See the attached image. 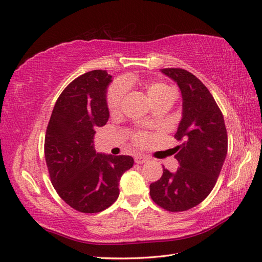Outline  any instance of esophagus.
Returning a JSON list of instances; mask_svg holds the SVG:
<instances>
[{"label":"esophagus","instance_id":"obj_1","mask_svg":"<svg viewBox=\"0 0 262 262\" xmlns=\"http://www.w3.org/2000/svg\"><path fill=\"white\" fill-rule=\"evenodd\" d=\"M148 160V158H146L144 156H141V155H137L135 157V161L137 162V164H144Z\"/></svg>","mask_w":262,"mask_h":262}]
</instances>
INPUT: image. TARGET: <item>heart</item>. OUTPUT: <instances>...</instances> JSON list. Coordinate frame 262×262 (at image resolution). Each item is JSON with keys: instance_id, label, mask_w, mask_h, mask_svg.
Returning a JSON list of instances; mask_svg holds the SVG:
<instances>
[{"instance_id": "heart-1", "label": "heart", "mask_w": 262, "mask_h": 262, "mask_svg": "<svg viewBox=\"0 0 262 262\" xmlns=\"http://www.w3.org/2000/svg\"><path fill=\"white\" fill-rule=\"evenodd\" d=\"M135 85L141 86L142 89L146 92L147 96L151 103L156 106L157 104L162 103V102H169L175 100L176 93L171 87L166 85L165 83L159 82V80H148V82H140L137 77L135 76H129L121 84H116L112 86L108 91L107 94V107L108 111L111 114H116L120 112L122 107V103H123L124 98V93L125 89ZM135 141L138 144H143L147 141V136L143 135V133H137L135 136Z\"/></svg>"}]
</instances>
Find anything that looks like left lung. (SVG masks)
<instances>
[{
    "label": "left lung",
    "instance_id": "obj_1",
    "mask_svg": "<svg viewBox=\"0 0 262 262\" xmlns=\"http://www.w3.org/2000/svg\"><path fill=\"white\" fill-rule=\"evenodd\" d=\"M160 72L175 82L183 98V115L175 135L182 141L175 172L164 168L150 185V196L169 212H183L204 201L216 184L228 152V135L222 112L206 86L182 68Z\"/></svg>",
    "mask_w": 262,
    "mask_h": 262
}]
</instances>
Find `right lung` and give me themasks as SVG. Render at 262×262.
<instances>
[{
    "mask_svg": "<svg viewBox=\"0 0 262 262\" xmlns=\"http://www.w3.org/2000/svg\"><path fill=\"white\" fill-rule=\"evenodd\" d=\"M112 76L92 71L74 79L55 104L45 139L51 184L63 202L83 213L104 211L118 200L120 179L131 156L96 154L95 129L106 124Z\"/></svg>",
    "mask_w": 262,
    "mask_h": 262,
    "instance_id": "add662e5",
    "label": "right lung"
}]
</instances>
